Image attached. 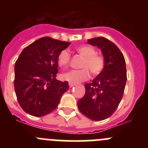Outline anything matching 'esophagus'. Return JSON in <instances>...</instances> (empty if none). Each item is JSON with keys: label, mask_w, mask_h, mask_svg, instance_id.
I'll use <instances>...</instances> for the list:
<instances>
[{"label": "esophagus", "mask_w": 148, "mask_h": 148, "mask_svg": "<svg viewBox=\"0 0 148 148\" xmlns=\"http://www.w3.org/2000/svg\"><path fill=\"white\" fill-rule=\"evenodd\" d=\"M74 85H75V84H74L73 83H71V82H70V83H69V86H70V87H73Z\"/></svg>", "instance_id": "obj_1"}]
</instances>
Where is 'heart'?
<instances>
[{
  "label": "heart",
  "instance_id": "heart-1",
  "mask_svg": "<svg viewBox=\"0 0 148 148\" xmlns=\"http://www.w3.org/2000/svg\"><path fill=\"white\" fill-rule=\"evenodd\" d=\"M78 54L84 58L81 70H72L61 75V79L71 83H78L87 80L91 72L93 75H97L104 68V58L102 56L96 53V49L89 45H81L75 48ZM58 64L60 66L68 65L70 61V54L66 49H64L58 56Z\"/></svg>",
  "mask_w": 148,
  "mask_h": 148
}]
</instances>
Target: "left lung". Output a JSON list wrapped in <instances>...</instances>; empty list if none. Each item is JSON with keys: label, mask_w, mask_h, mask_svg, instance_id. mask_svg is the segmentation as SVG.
<instances>
[{"label": "left lung", "mask_w": 148, "mask_h": 148, "mask_svg": "<svg viewBox=\"0 0 148 148\" xmlns=\"http://www.w3.org/2000/svg\"><path fill=\"white\" fill-rule=\"evenodd\" d=\"M87 43L101 50L105 64L103 71L84 85L85 94L78 101V108L87 118L101 121L113 115L122 99L127 82L126 64L118 47L108 39L94 38Z\"/></svg>", "instance_id": "left-lung-1"}]
</instances>
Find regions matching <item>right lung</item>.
<instances>
[{
	"instance_id": "1",
	"label": "right lung",
	"mask_w": 148,
	"mask_h": 148,
	"mask_svg": "<svg viewBox=\"0 0 148 148\" xmlns=\"http://www.w3.org/2000/svg\"><path fill=\"white\" fill-rule=\"evenodd\" d=\"M49 37L38 39L23 49L15 64V87L18 101L28 114L45 116L58 107L69 89L67 82L56 79L58 56L70 45Z\"/></svg>"
}]
</instances>
